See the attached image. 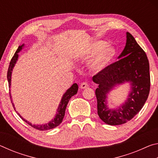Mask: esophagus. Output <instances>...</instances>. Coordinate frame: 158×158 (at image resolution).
Returning a JSON list of instances; mask_svg holds the SVG:
<instances>
[{
    "label": "esophagus",
    "instance_id": "esophagus-1",
    "mask_svg": "<svg viewBox=\"0 0 158 158\" xmlns=\"http://www.w3.org/2000/svg\"><path fill=\"white\" fill-rule=\"evenodd\" d=\"M89 87V84H88L87 82H83L80 85V88L82 89H86V88Z\"/></svg>",
    "mask_w": 158,
    "mask_h": 158
}]
</instances>
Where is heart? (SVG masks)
I'll use <instances>...</instances> for the list:
<instances>
[{
    "label": "heart",
    "instance_id": "b5f03b06",
    "mask_svg": "<svg viewBox=\"0 0 158 158\" xmlns=\"http://www.w3.org/2000/svg\"><path fill=\"white\" fill-rule=\"evenodd\" d=\"M106 42L100 41L93 44L90 53L95 54L106 47ZM115 53V51L112 47H107L102 50L96 56V57L90 63V68L94 71H99L103 69L111 60Z\"/></svg>",
    "mask_w": 158,
    "mask_h": 158
}]
</instances>
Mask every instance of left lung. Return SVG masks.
<instances>
[{"label":"left lung","mask_w":158,"mask_h":158,"mask_svg":"<svg viewBox=\"0 0 158 158\" xmlns=\"http://www.w3.org/2000/svg\"><path fill=\"white\" fill-rule=\"evenodd\" d=\"M118 58L93 77V81L99 84L95 90L98 114L102 121L110 125H121L132 119L143 106L151 87L148 58L128 32L126 45ZM125 81L132 85L128 99L118 110H109L106 105V94L115 85Z\"/></svg>","instance_id":"obj_1"}]
</instances>
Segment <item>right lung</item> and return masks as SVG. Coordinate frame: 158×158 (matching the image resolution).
<instances>
[{
	"label": "right lung",
	"mask_w": 158,
	"mask_h": 158,
	"mask_svg": "<svg viewBox=\"0 0 158 158\" xmlns=\"http://www.w3.org/2000/svg\"><path fill=\"white\" fill-rule=\"evenodd\" d=\"M23 46V44L21 45V46L19 47V48L17 49V50L16 51L15 53L12 56L11 61H10V65L8 68V70H7V81H8V84H9V88L10 87V85H11V74H12V69H13V68H14L16 62H17V60L18 58V53L20 52L21 49H22ZM77 90H78V85H77V84H74L68 90H67L66 93L63 95L62 99H61L60 103L59 105V106H58V109L57 111V114H56V116L55 118L52 120V121H50L48 124L38 125H32L31 123H29L27 121H26L25 119H23V118L18 114L19 116L21 117V118H22V120H23V121H24L26 123H27L28 125H30L31 127H33V128H35V129H36V130L43 131V130H49L51 129H53V128L58 126V125H59L61 123H62L64 116H65V109H66L67 105H68V102L73 95L77 94ZM10 100H11V102H12V97H11V95H10ZM12 104L13 107H14V109H15L14 104L12 103Z\"/></svg>",
	"instance_id": "1"
}]
</instances>
